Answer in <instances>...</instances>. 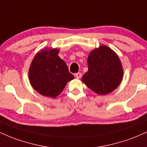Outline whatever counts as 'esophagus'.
<instances>
[{
    "mask_svg": "<svg viewBox=\"0 0 147 147\" xmlns=\"http://www.w3.org/2000/svg\"><path fill=\"white\" fill-rule=\"evenodd\" d=\"M75 76L77 78H80L82 77V74L81 73H76L75 74Z\"/></svg>",
    "mask_w": 147,
    "mask_h": 147,
    "instance_id": "34e87169",
    "label": "esophagus"
}]
</instances>
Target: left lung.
<instances>
[{
    "mask_svg": "<svg viewBox=\"0 0 147 147\" xmlns=\"http://www.w3.org/2000/svg\"><path fill=\"white\" fill-rule=\"evenodd\" d=\"M88 71L82 81L98 95L113 92L121 83L123 67L117 53L110 48L101 45L94 49L87 58Z\"/></svg>",
    "mask_w": 147,
    "mask_h": 147,
    "instance_id": "left-lung-1",
    "label": "left lung"
}]
</instances>
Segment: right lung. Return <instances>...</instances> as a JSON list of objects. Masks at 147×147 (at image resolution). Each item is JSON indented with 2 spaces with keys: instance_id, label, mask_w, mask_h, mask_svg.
Returning <instances> with one entry per match:
<instances>
[{
  "instance_id": "1",
  "label": "right lung",
  "mask_w": 147,
  "mask_h": 147,
  "mask_svg": "<svg viewBox=\"0 0 147 147\" xmlns=\"http://www.w3.org/2000/svg\"><path fill=\"white\" fill-rule=\"evenodd\" d=\"M58 53V49L44 48L36 54L29 68L30 83L44 96L55 98L74 78Z\"/></svg>"
}]
</instances>
